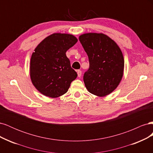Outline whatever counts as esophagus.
Masks as SVG:
<instances>
[{"instance_id": "1", "label": "esophagus", "mask_w": 153, "mask_h": 153, "mask_svg": "<svg viewBox=\"0 0 153 153\" xmlns=\"http://www.w3.org/2000/svg\"><path fill=\"white\" fill-rule=\"evenodd\" d=\"M77 74H78V76L80 77L82 75V71L81 70H77Z\"/></svg>"}]
</instances>
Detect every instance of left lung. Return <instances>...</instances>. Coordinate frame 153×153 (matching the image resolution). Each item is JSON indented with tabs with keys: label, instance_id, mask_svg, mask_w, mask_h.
<instances>
[{
	"label": "left lung",
	"instance_id": "8db88e82",
	"mask_svg": "<svg viewBox=\"0 0 153 153\" xmlns=\"http://www.w3.org/2000/svg\"><path fill=\"white\" fill-rule=\"evenodd\" d=\"M79 41L89 57V68L84 75L85 85L91 94L103 97L119 85L124 61L119 46L102 33H87Z\"/></svg>",
	"mask_w": 153,
	"mask_h": 153
}]
</instances>
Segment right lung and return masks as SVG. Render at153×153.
Wrapping results in <instances>:
<instances>
[{"label": "right lung", "mask_w": 153, "mask_h": 153, "mask_svg": "<svg viewBox=\"0 0 153 153\" xmlns=\"http://www.w3.org/2000/svg\"><path fill=\"white\" fill-rule=\"evenodd\" d=\"M77 41L73 35L54 33L37 46L30 59V76L41 94L55 98L67 92L77 73L66 52Z\"/></svg>", "instance_id": "obj_1"}]
</instances>
